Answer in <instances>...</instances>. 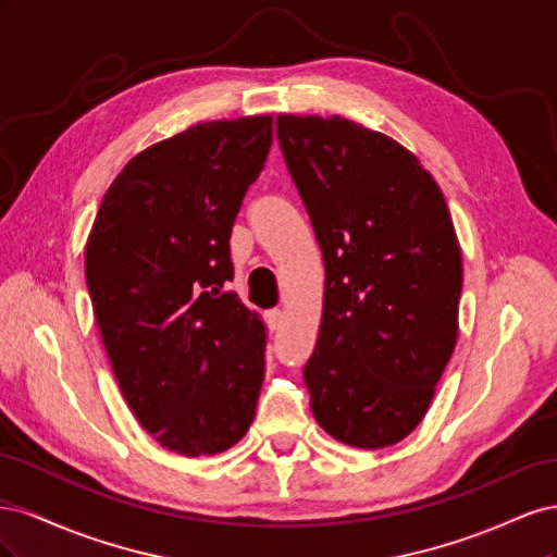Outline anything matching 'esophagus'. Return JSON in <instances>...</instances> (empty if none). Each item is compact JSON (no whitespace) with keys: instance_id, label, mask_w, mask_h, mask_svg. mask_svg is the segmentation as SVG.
<instances>
[{"instance_id":"esophagus-1","label":"esophagus","mask_w":557,"mask_h":557,"mask_svg":"<svg viewBox=\"0 0 557 557\" xmlns=\"http://www.w3.org/2000/svg\"><path fill=\"white\" fill-rule=\"evenodd\" d=\"M264 318H267L269 330H278L281 323H283V311H281V309H269V311L264 313Z\"/></svg>"}]
</instances>
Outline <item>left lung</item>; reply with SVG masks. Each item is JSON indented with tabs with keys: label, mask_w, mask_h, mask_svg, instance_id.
I'll list each match as a JSON object with an SVG mask.
<instances>
[{
	"label": "left lung",
	"mask_w": 557,
	"mask_h": 557,
	"mask_svg": "<svg viewBox=\"0 0 557 557\" xmlns=\"http://www.w3.org/2000/svg\"><path fill=\"white\" fill-rule=\"evenodd\" d=\"M276 137L325 262L311 411L336 442L393 446L423 420L458 339L446 199L407 148L346 117L278 115Z\"/></svg>",
	"instance_id": "left-lung-1"
}]
</instances>
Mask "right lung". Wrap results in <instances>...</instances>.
Segmentation results:
<instances>
[{"instance_id": "obj_1", "label": "right lung", "mask_w": 557, "mask_h": 557, "mask_svg": "<svg viewBox=\"0 0 557 557\" xmlns=\"http://www.w3.org/2000/svg\"><path fill=\"white\" fill-rule=\"evenodd\" d=\"M272 123H199L146 148L111 183L88 237V293L117 385L144 430L185 458L232 448L256 416L264 325L223 285Z\"/></svg>"}]
</instances>
